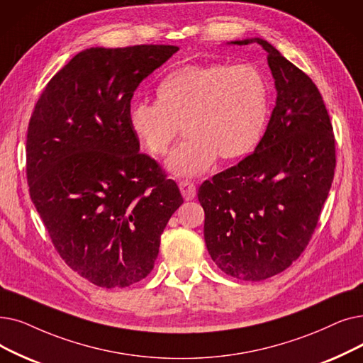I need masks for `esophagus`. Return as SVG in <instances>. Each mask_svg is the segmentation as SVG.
<instances>
[{"mask_svg":"<svg viewBox=\"0 0 363 363\" xmlns=\"http://www.w3.org/2000/svg\"><path fill=\"white\" fill-rule=\"evenodd\" d=\"M179 190H181V194L185 200H193L197 194L196 185L193 182H188V181H181L179 182Z\"/></svg>","mask_w":363,"mask_h":363,"instance_id":"34e87169","label":"esophagus"}]
</instances>
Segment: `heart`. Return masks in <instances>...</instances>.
<instances>
[{
    "label": "heart",
    "mask_w": 363,
    "mask_h": 363,
    "mask_svg": "<svg viewBox=\"0 0 363 363\" xmlns=\"http://www.w3.org/2000/svg\"><path fill=\"white\" fill-rule=\"evenodd\" d=\"M159 101L136 99L129 123L143 144L157 155L169 151L179 133L167 169L178 177H197L218 159H238L255 148L269 114V87L252 65H186L166 75Z\"/></svg>",
    "instance_id": "heart-1"
}]
</instances>
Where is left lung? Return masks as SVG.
<instances>
[{
	"label": "left lung",
	"mask_w": 363,
	"mask_h": 363,
	"mask_svg": "<svg viewBox=\"0 0 363 363\" xmlns=\"http://www.w3.org/2000/svg\"><path fill=\"white\" fill-rule=\"evenodd\" d=\"M276 106L255 151L199 188L204 242L224 273L259 281L286 270L318 225L335 170V139L311 78L262 38Z\"/></svg>",
	"instance_id": "8db88e82"
}]
</instances>
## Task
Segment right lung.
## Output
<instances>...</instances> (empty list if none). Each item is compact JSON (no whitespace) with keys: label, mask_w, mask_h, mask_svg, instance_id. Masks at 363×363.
<instances>
[{"label":"right lung","mask_w":363,"mask_h":363,"mask_svg":"<svg viewBox=\"0 0 363 363\" xmlns=\"http://www.w3.org/2000/svg\"><path fill=\"white\" fill-rule=\"evenodd\" d=\"M177 45L90 47L40 96L26 136L29 194L74 272L101 288L145 279L181 204L178 185L139 152L129 108Z\"/></svg>","instance_id":"right-lung-1"}]
</instances>
